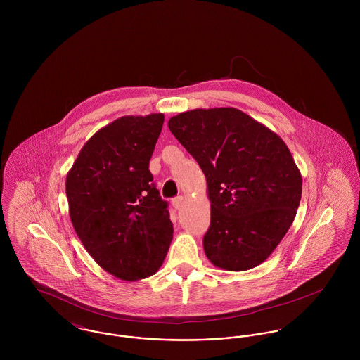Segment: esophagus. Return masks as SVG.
Returning a JSON list of instances; mask_svg holds the SVG:
<instances>
[{
	"instance_id": "34e87169",
	"label": "esophagus",
	"mask_w": 360,
	"mask_h": 360,
	"mask_svg": "<svg viewBox=\"0 0 360 360\" xmlns=\"http://www.w3.org/2000/svg\"><path fill=\"white\" fill-rule=\"evenodd\" d=\"M172 205L174 209H180L181 206L184 205V198L183 197H176L173 201H172Z\"/></svg>"
}]
</instances>
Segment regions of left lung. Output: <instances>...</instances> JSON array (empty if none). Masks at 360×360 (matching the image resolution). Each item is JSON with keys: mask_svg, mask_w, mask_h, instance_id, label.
<instances>
[{"mask_svg": "<svg viewBox=\"0 0 360 360\" xmlns=\"http://www.w3.org/2000/svg\"><path fill=\"white\" fill-rule=\"evenodd\" d=\"M167 126L206 177V257L229 271L257 267L291 227L302 176L285 143L236 108L181 112Z\"/></svg>", "mask_w": 360, "mask_h": 360, "instance_id": "left-lung-1", "label": "left lung"}]
</instances>
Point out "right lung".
Listing matches in <instances>:
<instances>
[{"label": "right lung", "mask_w": 360, "mask_h": 360, "mask_svg": "<svg viewBox=\"0 0 360 360\" xmlns=\"http://www.w3.org/2000/svg\"><path fill=\"white\" fill-rule=\"evenodd\" d=\"M163 120V113L113 120L83 146L66 176L76 234L120 280L155 274L173 238L167 202L148 169Z\"/></svg>", "instance_id": "obj_1"}]
</instances>
